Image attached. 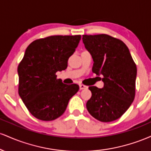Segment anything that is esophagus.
<instances>
[{
  "label": "esophagus",
  "instance_id": "34e87169",
  "mask_svg": "<svg viewBox=\"0 0 151 151\" xmlns=\"http://www.w3.org/2000/svg\"><path fill=\"white\" fill-rule=\"evenodd\" d=\"M86 88H88L87 86L84 85V84H79V89H80L81 90L84 89H86Z\"/></svg>",
  "mask_w": 151,
  "mask_h": 151
}]
</instances>
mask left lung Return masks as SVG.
I'll return each mask as SVG.
<instances>
[{
	"mask_svg": "<svg viewBox=\"0 0 151 151\" xmlns=\"http://www.w3.org/2000/svg\"><path fill=\"white\" fill-rule=\"evenodd\" d=\"M93 60L92 72L103 76L102 89L89 86L91 97L86 109L101 122L119 119L131 105L136 94V65L126 44L106 34L82 35Z\"/></svg>",
	"mask_w": 151,
	"mask_h": 151,
	"instance_id": "left-lung-1",
	"label": "left lung"
}]
</instances>
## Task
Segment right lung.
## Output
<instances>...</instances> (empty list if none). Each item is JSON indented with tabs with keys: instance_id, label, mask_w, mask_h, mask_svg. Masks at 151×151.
Instances as JSON below:
<instances>
[{
	"instance_id": "add662e5",
	"label": "right lung",
	"mask_w": 151,
	"mask_h": 151,
	"mask_svg": "<svg viewBox=\"0 0 151 151\" xmlns=\"http://www.w3.org/2000/svg\"><path fill=\"white\" fill-rule=\"evenodd\" d=\"M81 35H52L29 45L18 67V93L30 113L42 121H52L65 111L79 91L78 84H65L56 72L65 70Z\"/></svg>"
}]
</instances>
